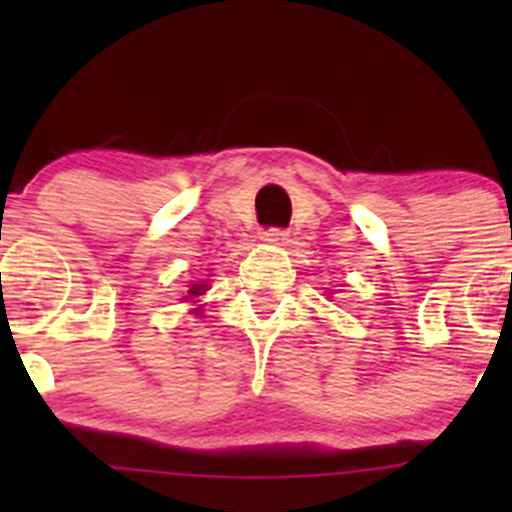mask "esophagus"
I'll return each mask as SVG.
<instances>
[{
  "mask_svg": "<svg viewBox=\"0 0 512 512\" xmlns=\"http://www.w3.org/2000/svg\"><path fill=\"white\" fill-rule=\"evenodd\" d=\"M262 242L267 245H285L287 242V230H280V227H267V230L260 232Z\"/></svg>",
  "mask_w": 512,
  "mask_h": 512,
  "instance_id": "1",
  "label": "esophagus"
}]
</instances>
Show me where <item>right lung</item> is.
Returning a JSON list of instances; mask_svg holds the SVG:
<instances>
[{"label":"right lung","instance_id":"add662e5","mask_svg":"<svg viewBox=\"0 0 512 512\" xmlns=\"http://www.w3.org/2000/svg\"><path fill=\"white\" fill-rule=\"evenodd\" d=\"M205 292H208V285H205V282H195V285H190L188 294L183 297V302H195V299H198L200 294H205ZM200 309H203V307H195L193 314H200Z\"/></svg>","mask_w":512,"mask_h":512}]
</instances>
